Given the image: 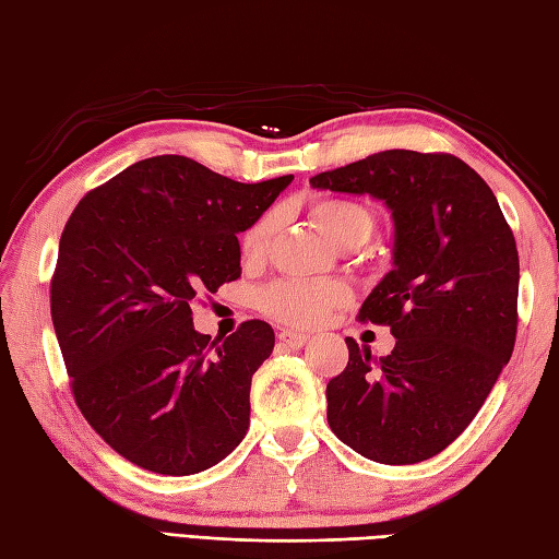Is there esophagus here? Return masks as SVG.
Wrapping results in <instances>:
<instances>
[{"label":"esophagus","instance_id":"34e87169","mask_svg":"<svg viewBox=\"0 0 559 559\" xmlns=\"http://www.w3.org/2000/svg\"><path fill=\"white\" fill-rule=\"evenodd\" d=\"M277 340H280L282 345H287V347H304L306 340H309V335L296 333V330H280Z\"/></svg>","mask_w":559,"mask_h":559}]
</instances>
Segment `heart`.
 I'll return each instance as SVG.
<instances>
[{"label": "heart", "mask_w": 559, "mask_h": 559, "mask_svg": "<svg viewBox=\"0 0 559 559\" xmlns=\"http://www.w3.org/2000/svg\"><path fill=\"white\" fill-rule=\"evenodd\" d=\"M311 216L330 241L337 243L340 248H357L367 243L376 229L373 212L355 200L321 198L311 204ZM277 212H265L248 226L241 238H238V250H241L243 263H263L272 246V238L277 234ZM347 301L349 289L343 282L304 277H284L272 282L258 296L260 311L284 325L296 328L318 325L330 311Z\"/></svg>", "instance_id": "obj_1"}]
</instances>
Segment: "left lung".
I'll list each match as a JSON object with an SVG mask.
<instances>
[{"label": "left lung", "mask_w": 559, "mask_h": 559, "mask_svg": "<svg viewBox=\"0 0 559 559\" xmlns=\"http://www.w3.org/2000/svg\"><path fill=\"white\" fill-rule=\"evenodd\" d=\"M313 188L383 200L393 270L359 309L389 325L391 355L345 337L328 383V425L364 459L407 465L463 435L516 343L519 250L495 192L459 156L389 150L311 178Z\"/></svg>", "instance_id": "8db88e82"}]
</instances>
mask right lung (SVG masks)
Listing matches in <instances>:
<instances>
[{"label": "right lung", "mask_w": 559, "mask_h": 559, "mask_svg": "<svg viewBox=\"0 0 559 559\" xmlns=\"http://www.w3.org/2000/svg\"><path fill=\"white\" fill-rule=\"evenodd\" d=\"M294 176L238 183L188 156L136 162L64 224L50 313L76 407L110 449L158 475L226 459L250 425V379L275 333L200 335L190 304L241 277L238 231Z\"/></svg>", "instance_id": "right-lung-1"}]
</instances>
